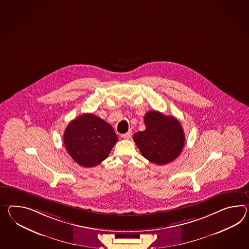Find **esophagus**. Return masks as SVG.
I'll use <instances>...</instances> for the list:
<instances>
[{
    "label": "esophagus",
    "mask_w": 249,
    "mask_h": 249,
    "mask_svg": "<svg viewBox=\"0 0 249 249\" xmlns=\"http://www.w3.org/2000/svg\"><path fill=\"white\" fill-rule=\"evenodd\" d=\"M131 136H132V131L128 130L127 133L122 134V137L123 139H125V140H128V139L131 138Z\"/></svg>",
    "instance_id": "34e87169"
}]
</instances>
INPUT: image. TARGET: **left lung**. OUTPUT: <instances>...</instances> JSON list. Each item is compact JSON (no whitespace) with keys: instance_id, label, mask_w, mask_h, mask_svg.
<instances>
[{"instance_id":"left-lung-1","label":"left lung","mask_w":249,"mask_h":249,"mask_svg":"<svg viewBox=\"0 0 249 249\" xmlns=\"http://www.w3.org/2000/svg\"><path fill=\"white\" fill-rule=\"evenodd\" d=\"M146 129L134 134L133 140L142 156L153 164L174 161L184 146V132L180 122L173 116L150 110L144 117Z\"/></svg>"}]
</instances>
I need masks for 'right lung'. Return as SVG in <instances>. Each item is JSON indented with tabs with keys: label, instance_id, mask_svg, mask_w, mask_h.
<instances>
[{
	"label": "right lung",
	"instance_id": "1",
	"mask_svg": "<svg viewBox=\"0 0 249 249\" xmlns=\"http://www.w3.org/2000/svg\"><path fill=\"white\" fill-rule=\"evenodd\" d=\"M118 141L114 129L105 121L85 113L67 125L64 143L68 154L77 164L92 167L108 158Z\"/></svg>",
	"mask_w": 249,
	"mask_h": 249
}]
</instances>
